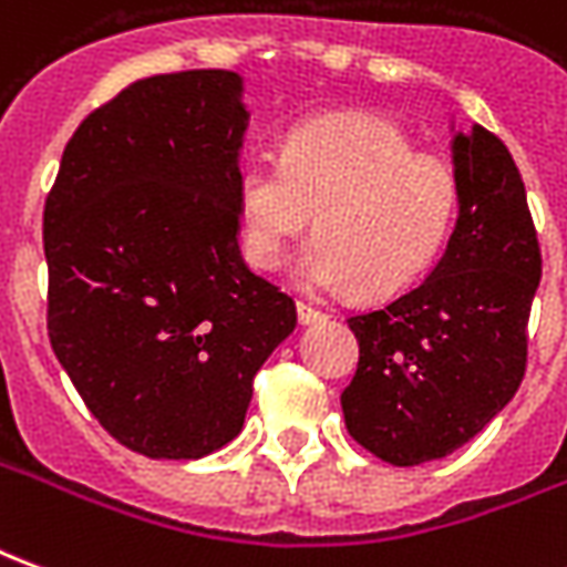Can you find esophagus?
<instances>
[{
    "mask_svg": "<svg viewBox=\"0 0 567 567\" xmlns=\"http://www.w3.org/2000/svg\"><path fill=\"white\" fill-rule=\"evenodd\" d=\"M297 319H300V324H316V321H324L328 316H324L321 309L312 307V303H303V300H297Z\"/></svg>",
    "mask_w": 567,
    "mask_h": 567,
    "instance_id": "obj_1",
    "label": "esophagus"
}]
</instances>
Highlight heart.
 <instances>
[{
    "instance_id": "b5f03b06",
    "label": "heart",
    "mask_w": 567,
    "mask_h": 567,
    "mask_svg": "<svg viewBox=\"0 0 567 567\" xmlns=\"http://www.w3.org/2000/svg\"><path fill=\"white\" fill-rule=\"evenodd\" d=\"M458 175L416 151L404 130L368 115L297 124L282 161L243 163L236 206L251 267L279 270L316 215L319 236L297 258V282L319 295L406 291L437 264L458 215Z\"/></svg>"
}]
</instances>
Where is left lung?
Instances as JSON below:
<instances>
[{
	"label": "left lung",
	"instance_id": "obj_1",
	"mask_svg": "<svg viewBox=\"0 0 567 567\" xmlns=\"http://www.w3.org/2000/svg\"><path fill=\"white\" fill-rule=\"evenodd\" d=\"M462 199L437 267L389 307L352 316L358 370L340 394L349 434L394 467L450 455L525 377L540 248L523 175L486 127H452Z\"/></svg>",
	"mask_w": 567,
	"mask_h": 567
}]
</instances>
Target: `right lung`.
<instances>
[{
    "label": "right lung",
    "mask_w": 567,
    "mask_h": 567,
    "mask_svg": "<svg viewBox=\"0 0 567 567\" xmlns=\"http://www.w3.org/2000/svg\"><path fill=\"white\" fill-rule=\"evenodd\" d=\"M246 81L190 69L81 121L44 203L48 337L127 450L203 458L243 431L251 380L295 300L239 251Z\"/></svg>",
    "instance_id": "1"
}]
</instances>
